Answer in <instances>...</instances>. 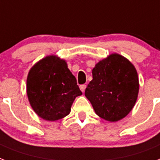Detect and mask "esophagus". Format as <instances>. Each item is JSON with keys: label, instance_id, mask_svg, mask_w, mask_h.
I'll return each instance as SVG.
<instances>
[{"label": "esophagus", "instance_id": "34e87169", "mask_svg": "<svg viewBox=\"0 0 160 160\" xmlns=\"http://www.w3.org/2000/svg\"><path fill=\"white\" fill-rule=\"evenodd\" d=\"M80 89H81V91L82 92H84L85 89H86V85H85V84H83V85H81V86H80Z\"/></svg>", "mask_w": 160, "mask_h": 160}]
</instances>
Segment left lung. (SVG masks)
Wrapping results in <instances>:
<instances>
[{"instance_id":"left-lung-1","label":"left lung","mask_w":160,"mask_h":160,"mask_svg":"<svg viewBox=\"0 0 160 160\" xmlns=\"http://www.w3.org/2000/svg\"><path fill=\"white\" fill-rule=\"evenodd\" d=\"M85 96L98 116L109 122L122 119L133 109L139 90L138 72L130 61L112 53L100 60L92 71Z\"/></svg>"}]
</instances>
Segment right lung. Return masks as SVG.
I'll return each instance as SVG.
<instances>
[{
	"label": "right lung",
	"mask_w": 160,
	"mask_h": 160,
	"mask_svg": "<svg viewBox=\"0 0 160 160\" xmlns=\"http://www.w3.org/2000/svg\"><path fill=\"white\" fill-rule=\"evenodd\" d=\"M27 93L34 112L48 121L68 115L75 98L82 94L66 61L56 55L47 56L30 69Z\"/></svg>",
	"instance_id": "add662e5"
}]
</instances>
